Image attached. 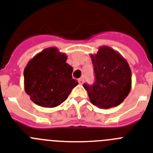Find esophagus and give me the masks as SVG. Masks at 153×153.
<instances>
[{"mask_svg":"<svg viewBox=\"0 0 153 153\" xmlns=\"http://www.w3.org/2000/svg\"><path fill=\"white\" fill-rule=\"evenodd\" d=\"M83 82H84V79L83 78H81V79H79V84H83Z\"/></svg>","mask_w":153,"mask_h":153,"instance_id":"obj_1","label":"esophagus"}]
</instances>
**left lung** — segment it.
<instances>
[{
	"label": "left lung",
	"mask_w": 153,
	"mask_h": 153,
	"mask_svg": "<svg viewBox=\"0 0 153 153\" xmlns=\"http://www.w3.org/2000/svg\"><path fill=\"white\" fill-rule=\"evenodd\" d=\"M96 79L92 85L84 84L90 102L99 108L109 109L120 104L131 88V71L121 55L106 46L91 54Z\"/></svg>",
	"instance_id": "1"
}]
</instances>
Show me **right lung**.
Here are the masks:
<instances>
[{
  "label": "right lung",
  "instance_id": "1",
  "mask_svg": "<svg viewBox=\"0 0 153 153\" xmlns=\"http://www.w3.org/2000/svg\"><path fill=\"white\" fill-rule=\"evenodd\" d=\"M67 55L57 47L44 49L31 59L24 70V85L31 100L43 107H56L65 102L79 84L72 79L73 68Z\"/></svg>",
  "mask_w": 153,
  "mask_h": 153
}]
</instances>
